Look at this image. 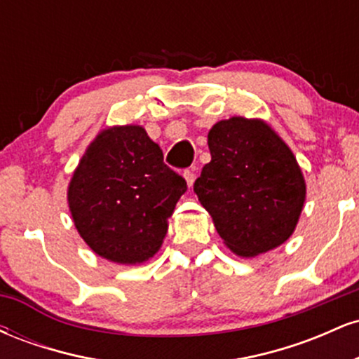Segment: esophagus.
I'll return each mask as SVG.
<instances>
[{
    "label": "esophagus",
    "instance_id": "obj_1",
    "mask_svg": "<svg viewBox=\"0 0 359 359\" xmlns=\"http://www.w3.org/2000/svg\"><path fill=\"white\" fill-rule=\"evenodd\" d=\"M184 177H185V180H187V185H189V187H192L194 180H196V167L187 168V170L184 172Z\"/></svg>",
    "mask_w": 359,
    "mask_h": 359
}]
</instances>
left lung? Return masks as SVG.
<instances>
[{
    "label": "left lung",
    "instance_id": "8db88e82",
    "mask_svg": "<svg viewBox=\"0 0 359 359\" xmlns=\"http://www.w3.org/2000/svg\"><path fill=\"white\" fill-rule=\"evenodd\" d=\"M208 145L211 162L194 192L228 248L255 257L287 241L306 201L290 148L266 123L240 116L216 123Z\"/></svg>",
    "mask_w": 359,
    "mask_h": 359
}]
</instances>
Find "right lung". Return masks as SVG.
I'll return each instance as SVG.
<instances>
[{
    "label": "right lung",
    "instance_id": "1",
    "mask_svg": "<svg viewBox=\"0 0 359 359\" xmlns=\"http://www.w3.org/2000/svg\"><path fill=\"white\" fill-rule=\"evenodd\" d=\"M185 191L184 177L163 162L142 126H118L86 150L69 185V208L82 240L100 257L133 265L158 251Z\"/></svg>",
    "mask_w": 359,
    "mask_h": 359
}]
</instances>
